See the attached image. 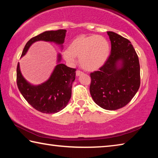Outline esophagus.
Segmentation results:
<instances>
[{
	"label": "esophagus",
	"mask_w": 158,
	"mask_h": 158,
	"mask_svg": "<svg viewBox=\"0 0 158 158\" xmlns=\"http://www.w3.org/2000/svg\"><path fill=\"white\" fill-rule=\"evenodd\" d=\"M82 74H83L82 72L79 71V70H77V71L76 72V75H77V77H79V76H80V75H81Z\"/></svg>",
	"instance_id": "obj_1"
}]
</instances>
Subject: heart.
Returning a JSON list of instances; mask_svg holds the SVG:
<instances>
[{"label":"heart","instance_id":"heart-1","mask_svg":"<svg viewBox=\"0 0 158 158\" xmlns=\"http://www.w3.org/2000/svg\"><path fill=\"white\" fill-rule=\"evenodd\" d=\"M110 54V44L101 35H81L76 37L63 51L64 59L74 63L76 57L83 69L88 71L98 69L105 63Z\"/></svg>","mask_w":158,"mask_h":158}]
</instances>
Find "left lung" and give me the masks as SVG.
Returning <instances> with one entry per match:
<instances>
[{"label":"left lung","mask_w":158,"mask_h":158,"mask_svg":"<svg viewBox=\"0 0 158 158\" xmlns=\"http://www.w3.org/2000/svg\"><path fill=\"white\" fill-rule=\"evenodd\" d=\"M107 34L111 54L99 71L90 73V93L100 107L116 110L127 105L139 89L140 65L127 39L112 31Z\"/></svg>","instance_id":"obj_1"}]
</instances>
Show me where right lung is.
I'll list each match as a JSON object with an SVG mask.
<instances>
[{"mask_svg": "<svg viewBox=\"0 0 158 158\" xmlns=\"http://www.w3.org/2000/svg\"><path fill=\"white\" fill-rule=\"evenodd\" d=\"M66 30L49 31L31 38L25 45L21 56L28 52L32 44L37 41L53 42L63 47ZM61 56L58 54V64L49 79L40 85H32L23 77L19 63L17 68L18 89L25 100L36 110L44 114H55L65 107L72 95V85L75 79L76 69L60 63Z\"/></svg>", "mask_w": 158, "mask_h": 158, "instance_id": "add662e5", "label": "right lung"}]
</instances>
